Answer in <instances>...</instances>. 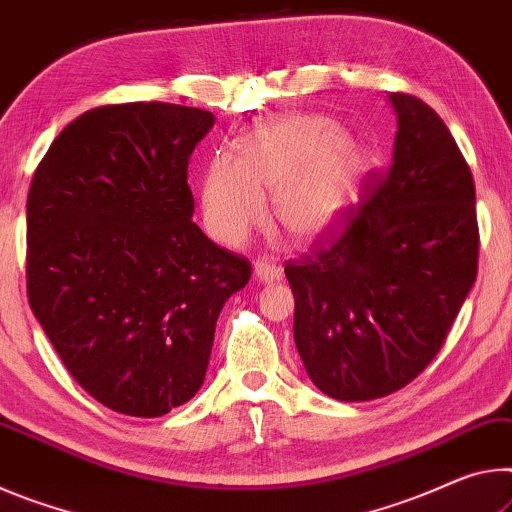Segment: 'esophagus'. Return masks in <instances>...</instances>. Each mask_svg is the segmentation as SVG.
<instances>
[{"mask_svg":"<svg viewBox=\"0 0 512 512\" xmlns=\"http://www.w3.org/2000/svg\"><path fill=\"white\" fill-rule=\"evenodd\" d=\"M254 276L261 283H274L283 279V267L274 265L272 261H256Z\"/></svg>","mask_w":512,"mask_h":512,"instance_id":"obj_1","label":"esophagus"}]
</instances>
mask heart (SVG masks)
<instances>
[{
    "instance_id": "b5f03b06",
    "label": "heart",
    "mask_w": 512,
    "mask_h": 512,
    "mask_svg": "<svg viewBox=\"0 0 512 512\" xmlns=\"http://www.w3.org/2000/svg\"><path fill=\"white\" fill-rule=\"evenodd\" d=\"M365 167L354 138L322 115H281L242 133L236 158L217 154L201 174V220L226 247H238L263 222L295 240H313L340 220Z\"/></svg>"
}]
</instances>
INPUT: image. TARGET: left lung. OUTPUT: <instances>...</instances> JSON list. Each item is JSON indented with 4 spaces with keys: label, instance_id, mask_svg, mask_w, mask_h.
<instances>
[{
    "label": "left lung",
    "instance_id": "left-lung-1",
    "mask_svg": "<svg viewBox=\"0 0 512 512\" xmlns=\"http://www.w3.org/2000/svg\"><path fill=\"white\" fill-rule=\"evenodd\" d=\"M388 102L397 115L390 167L370 174L345 229L286 263L297 351L338 401L379 399L413 381L476 281L472 172L431 106L401 92Z\"/></svg>",
    "mask_w": 512,
    "mask_h": 512
}]
</instances>
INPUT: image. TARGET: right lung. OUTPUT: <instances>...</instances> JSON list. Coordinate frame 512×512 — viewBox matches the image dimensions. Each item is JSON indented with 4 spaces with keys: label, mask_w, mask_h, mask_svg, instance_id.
<instances>
[{
    "label": "right lung",
    "mask_w": 512,
    "mask_h": 512,
    "mask_svg": "<svg viewBox=\"0 0 512 512\" xmlns=\"http://www.w3.org/2000/svg\"><path fill=\"white\" fill-rule=\"evenodd\" d=\"M201 108L138 102L58 133L27 199V292L67 372L99 404L161 417L197 395L247 258L192 222Z\"/></svg>",
    "instance_id": "right-lung-1"
}]
</instances>
